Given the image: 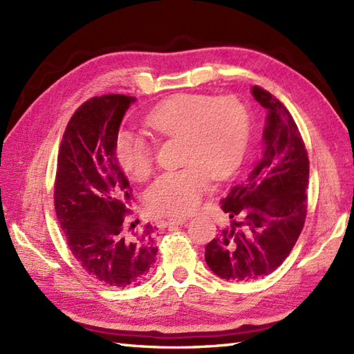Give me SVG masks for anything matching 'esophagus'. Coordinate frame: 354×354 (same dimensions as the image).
<instances>
[{"label":"esophagus","instance_id":"obj_1","mask_svg":"<svg viewBox=\"0 0 354 354\" xmlns=\"http://www.w3.org/2000/svg\"><path fill=\"white\" fill-rule=\"evenodd\" d=\"M187 219L185 217H170V219H167L165 222H162L165 227H170V225H181V223H184Z\"/></svg>","mask_w":354,"mask_h":354}]
</instances>
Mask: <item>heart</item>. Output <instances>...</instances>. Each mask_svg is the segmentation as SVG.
Masks as SVG:
<instances>
[{"instance_id":"1","label":"heart","mask_w":354,"mask_h":354,"mask_svg":"<svg viewBox=\"0 0 354 354\" xmlns=\"http://www.w3.org/2000/svg\"><path fill=\"white\" fill-rule=\"evenodd\" d=\"M146 127L155 138H178V170L162 173L149 187L147 207L156 214H190L201 204L209 176L223 179L237 169L248 140V112L234 97L176 94L149 112ZM120 167L133 181L153 170V150L138 133L124 131L115 141Z\"/></svg>"}]
</instances>
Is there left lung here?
<instances>
[{"instance_id":"left-lung-1","label":"left lung","mask_w":354,"mask_h":354,"mask_svg":"<svg viewBox=\"0 0 354 354\" xmlns=\"http://www.w3.org/2000/svg\"><path fill=\"white\" fill-rule=\"evenodd\" d=\"M251 93L268 111L263 152L221 201L230 223L205 246L208 268L232 281L272 274L297 243L307 213L309 158L298 127L272 94L260 86Z\"/></svg>"}]
</instances>
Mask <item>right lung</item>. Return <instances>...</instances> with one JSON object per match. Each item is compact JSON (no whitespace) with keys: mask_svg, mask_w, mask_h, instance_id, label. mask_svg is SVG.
Returning a JSON list of instances; mask_svg holds the SVG:
<instances>
[{"mask_svg":"<svg viewBox=\"0 0 354 354\" xmlns=\"http://www.w3.org/2000/svg\"><path fill=\"white\" fill-rule=\"evenodd\" d=\"M135 97H93L74 112L59 147L56 216L74 259L112 288H132L147 277L158 246L147 223L126 234L132 189L115 158L122 120Z\"/></svg>","mask_w":354,"mask_h":354,"instance_id":"obj_1","label":"right lung"}]
</instances>
